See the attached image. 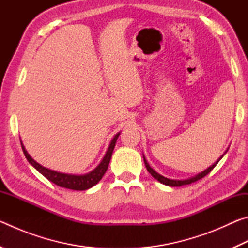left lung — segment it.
<instances>
[{"label": "left lung", "mask_w": 248, "mask_h": 248, "mask_svg": "<svg viewBox=\"0 0 248 248\" xmlns=\"http://www.w3.org/2000/svg\"><path fill=\"white\" fill-rule=\"evenodd\" d=\"M222 156H223V155H222ZM222 156H221L219 159H217V161L215 163V164L210 166L209 169H207L205 170H203L202 173H200V174H198V175H196L195 177L189 178V179H185V180H174V179H169V178L164 177V176H162V175L157 174L156 171H155L153 169H151V166L149 165V163L146 162V159H145V157H144V156H143V159H144V164H145L146 170H149V173H150L151 175H152L155 179H157L159 183H162V184H164V185H167V186H171V187H179V186H184V185H189V184H191V183H195V182H197V180H199V179H201V178H203L204 176H207V175L210 173V171H211L213 169H215V166L217 164V162L220 161V159L222 158Z\"/></svg>", "instance_id": "1"}]
</instances>
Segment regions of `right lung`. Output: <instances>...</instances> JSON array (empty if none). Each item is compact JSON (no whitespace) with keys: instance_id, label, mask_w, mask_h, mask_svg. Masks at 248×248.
<instances>
[{"instance_id":"obj_1","label":"right lung","mask_w":248,"mask_h":248,"mask_svg":"<svg viewBox=\"0 0 248 248\" xmlns=\"http://www.w3.org/2000/svg\"><path fill=\"white\" fill-rule=\"evenodd\" d=\"M120 133H117L114 139L111 140L110 145L106 152V155H105L103 161L100 162V164L96 167L94 170H92L91 173L86 174V175H68V174H62V173H58V171H54L51 170L46 169V167L41 166L38 164L36 161L31 157V155L27 153V151L25 150L24 145L22 143V149L23 152L26 156L27 161L31 163V164L35 167V169L39 171L40 174H43L46 178L50 182L56 184L59 187H63L66 188V189H73V190H86L89 188L93 187L94 185L97 184L100 179L103 178L104 174L106 173V170L108 169L109 162H110L111 158V154L112 151H114V148L116 145L117 139H118Z\"/></svg>"}]
</instances>
